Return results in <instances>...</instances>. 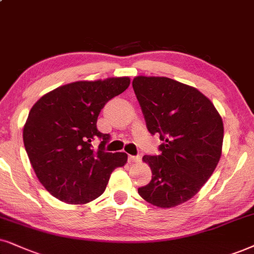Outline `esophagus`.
<instances>
[{
  "mask_svg": "<svg viewBox=\"0 0 254 254\" xmlns=\"http://www.w3.org/2000/svg\"><path fill=\"white\" fill-rule=\"evenodd\" d=\"M127 159H129L130 163H139L140 159H142V157L140 156H129L127 157Z\"/></svg>",
  "mask_w": 254,
  "mask_h": 254,
  "instance_id": "1",
  "label": "esophagus"
}]
</instances>
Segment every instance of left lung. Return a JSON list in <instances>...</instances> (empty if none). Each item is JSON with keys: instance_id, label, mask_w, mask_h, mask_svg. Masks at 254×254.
Segmentation results:
<instances>
[{"instance_id": "obj_1", "label": "left lung", "mask_w": 254, "mask_h": 254, "mask_svg": "<svg viewBox=\"0 0 254 254\" xmlns=\"http://www.w3.org/2000/svg\"><path fill=\"white\" fill-rule=\"evenodd\" d=\"M147 130L159 134V155H146L152 179L138 189L159 207H173L193 197L220 159L224 127L208 98L168 77L138 76L132 81Z\"/></svg>"}]
</instances>
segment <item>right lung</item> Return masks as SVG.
<instances>
[{"mask_svg":"<svg viewBox=\"0 0 254 254\" xmlns=\"http://www.w3.org/2000/svg\"><path fill=\"white\" fill-rule=\"evenodd\" d=\"M130 84L129 77L75 82L38 99L29 112L23 142L38 181L68 204H85L103 193L111 172L127 160L105 152L110 134L97 129L99 112ZM102 142L95 150L92 142Z\"/></svg>","mask_w":254,"mask_h":254,"instance_id":"add662e5","label":"right lung"}]
</instances>
